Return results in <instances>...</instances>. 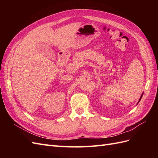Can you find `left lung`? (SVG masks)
Segmentation results:
<instances>
[{
    "label": "left lung",
    "mask_w": 158,
    "mask_h": 158,
    "mask_svg": "<svg viewBox=\"0 0 158 158\" xmlns=\"http://www.w3.org/2000/svg\"><path fill=\"white\" fill-rule=\"evenodd\" d=\"M143 94H144V93H142V95H141V97L140 98V99H139V101H138V102L137 103V104H138V103H139V102H140V100H141V99H142V95H143Z\"/></svg>",
    "instance_id": "left-lung-1"
}]
</instances>
